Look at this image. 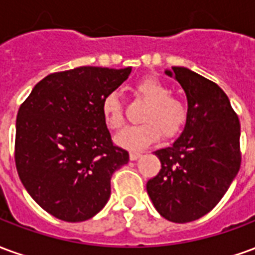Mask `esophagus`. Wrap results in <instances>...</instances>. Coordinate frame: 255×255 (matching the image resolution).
<instances>
[{"instance_id": "34e87169", "label": "esophagus", "mask_w": 255, "mask_h": 255, "mask_svg": "<svg viewBox=\"0 0 255 255\" xmlns=\"http://www.w3.org/2000/svg\"><path fill=\"white\" fill-rule=\"evenodd\" d=\"M140 153H136V151H131V153H129V160L131 161H136L139 158V157H140Z\"/></svg>"}]
</instances>
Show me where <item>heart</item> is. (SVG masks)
<instances>
[{"instance_id":"b5f03b06","label":"heart","mask_w":255,"mask_h":255,"mask_svg":"<svg viewBox=\"0 0 255 255\" xmlns=\"http://www.w3.org/2000/svg\"><path fill=\"white\" fill-rule=\"evenodd\" d=\"M133 91L147 102L140 120L144 123L124 128L116 142L129 150H142L160 138H173L182 132L187 122V108L182 100L171 95V90L157 78H143L133 86ZM101 115L106 127L119 129L124 123L120 95L112 91L101 101Z\"/></svg>"}]
</instances>
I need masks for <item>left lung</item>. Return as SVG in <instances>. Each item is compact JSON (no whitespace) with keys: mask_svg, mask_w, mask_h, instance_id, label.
I'll list each match as a JSON object with an SVG mask.
<instances>
[{"mask_svg":"<svg viewBox=\"0 0 255 255\" xmlns=\"http://www.w3.org/2000/svg\"><path fill=\"white\" fill-rule=\"evenodd\" d=\"M166 75L186 91L187 122L175 143L154 151L161 169L146 190L164 219L183 224L209 213L238 175L241 123L214 82L183 67H172Z\"/></svg>","mask_w":255,"mask_h":255,"instance_id":"8db88e82","label":"left lung"}]
</instances>
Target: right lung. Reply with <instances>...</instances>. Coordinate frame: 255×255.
<instances>
[{
    "label": "right lung",
    "mask_w": 255,
    "mask_h": 255,
    "mask_svg": "<svg viewBox=\"0 0 255 255\" xmlns=\"http://www.w3.org/2000/svg\"><path fill=\"white\" fill-rule=\"evenodd\" d=\"M129 73L101 67L50 73L20 105L16 169L32 199L54 217L89 220L111 197L112 175L129 154L112 142L101 101Z\"/></svg>",
    "instance_id": "right-lung-1"
}]
</instances>
